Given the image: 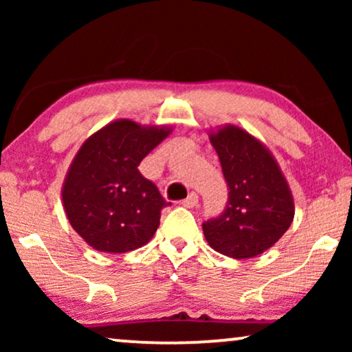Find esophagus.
<instances>
[{
	"mask_svg": "<svg viewBox=\"0 0 352 352\" xmlns=\"http://www.w3.org/2000/svg\"><path fill=\"white\" fill-rule=\"evenodd\" d=\"M181 204L184 205L186 208H194V206H197V204H199V197H197V194H194V192H192V194H189V197L182 200Z\"/></svg>",
	"mask_w": 352,
	"mask_h": 352,
	"instance_id": "34e87169",
	"label": "esophagus"
}]
</instances>
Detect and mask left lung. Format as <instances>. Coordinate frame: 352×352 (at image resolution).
<instances>
[{
  "mask_svg": "<svg viewBox=\"0 0 352 352\" xmlns=\"http://www.w3.org/2000/svg\"><path fill=\"white\" fill-rule=\"evenodd\" d=\"M218 153L229 200L218 218L204 223L216 252L234 259L258 256L272 247L295 216L290 186L264 144L243 128L224 124L210 133Z\"/></svg>",
  "mask_w": 352,
  "mask_h": 352,
  "instance_id": "left-lung-1",
  "label": "left lung"
}]
</instances>
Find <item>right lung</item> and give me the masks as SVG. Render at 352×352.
Instances as JSON below:
<instances>
[{"label": "right lung", "instance_id": "obj_1", "mask_svg": "<svg viewBox=\"0 0 352 352\" xmlns=\"http://www.w3.org/2000/svg\"><path fill=\"white\" fill-rule=\"evenodd\" d=\"M171 131L120 118L91 134L76 152L60 195L67 219L89 247L126 253L153 237L162 208L171 204L138 166Z\"/></svg>", "mask_w": 352, "mask_h": 352}]
</instances>
